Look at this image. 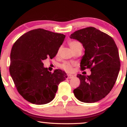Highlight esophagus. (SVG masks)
Returning <instances> with one entry per match:
<instances>
[{
    "label": "esophagus",
    "instance_id": "1",
    "mask_svg": "<svg viewBox=\"0 0 127 127\" xmlns=\"http://www.w3.org/2000/svg\"><path fill=\"white\" fill-rule=\"evenodd\" d=\"M74 76H75L74 75H71V74L68 75V79H71V78H73Z\"/></svg>",
    "mask_w": 127,
    "mask_h": 127
}]
</instances>
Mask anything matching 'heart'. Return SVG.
Segmentation results:
<instances>
[{"instance_id":"heart-1","label":"heart","mask_w":127,"mask_h":127,"mask_svg":"<svg viewBox=\"0 0 127 127\" xmlns=\"http://www.w3.org/2000/svg\"><path fill=\"white\" fill-rule=\"evenodd\" d=\"M68 44L72 51H74L75 48H76L78 46L81 45V44H80L79 42L76 41H69ZM60 52V48H59V49L58 50V51H57V53H56L57 56L59 55ZM60 67H61L63 69L64 71H67L68 72H70L72 71L73 64L69 63L68 62H65V63L62 64V65H60Z\"/></svg>"}]
</instances>
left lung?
I'll return each instance as SVG.
<instances>
[{"instance_id":"1","label":"left lung","mask_w":127,"mask_h":127,"mask_svg":"<svg viewBox=\"0 0 127 127\" xmlns=\"http://www.w3.org/2000/svg\"><path fill=\"white\" fill-rule=\"evenodd\" d=\"M70 38L79 41L85 49L81 70L90 68L92 72L89 76L78 74L81 85L74 90V95L83 102L98 101L109 93L117 80L120 61L116 44L110 35L93 27L78 30Z\"/></svg>"}]
</instances>
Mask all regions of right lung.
<instances>
[{"label": "right lung", "mask_w": 127, "mask_h": 127, "mask_svg": "<svg viewBox=\"0 0 127 127\" xmlns=\"http://www.w3.org/2000/svg\"><path fill=\"white\" fill-rule=\"evenodd\" d=\"M65 37L63 34L37 29L21 35L12 46L10 74L18 92L29 102H50L55 98L59 84L67 77L62 69L49 72L42 63L56 56Z\"/></svg>", "instance_id": "1"}]
</instances>
